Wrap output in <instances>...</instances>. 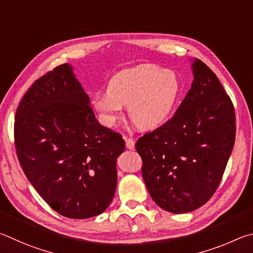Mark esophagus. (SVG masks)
Returning <instances> with one entry per match:
<instances>
[{
  "label": "esophagus",
  "instance_id": "34e87169",
  "mask_svg": "<svg viewBox=\"0 0 253 253\" xmlns=\"http://www.w3.org/2000/svg\"><path fill=\"white\" fill-rule=\"evenodd\" d=\"M126 139V148L129 149V150H133L134 149V140H132V139H130V138H124Z\"/></svg>",
  "mask_w": 253,
  "mask_h": 253
}]
</instances>
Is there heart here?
Masks as SVG:
<instances>
[{
    "instance_id": "heart-1",
    "label": "heart",
    "mask_w": 253,
    "mask_h": 253,
    "mask_svg": "<svg viewBox=\"0 0 253 253\" xmlns=\"http://www.w3.org/2000/svg\"><path fill=\"white\" fill-rule=\"evenodd\" d=\"M180 81L173 71L153 64L124 69L109 80L106 94L93 99V108L105 126H112L127 106L129 118L141 130H154L171 118L180 95Z\"/></svg>"
}]
</instances>
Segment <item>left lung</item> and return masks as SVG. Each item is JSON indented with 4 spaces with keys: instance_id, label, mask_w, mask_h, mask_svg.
<instances>
[{
    "instance_id": "1",
    "label": "left lung",
    "mask_w": 253,
    "mask_h": 253,
    "mask_svg": "<svg viewBox=\"0 0 253 253\" xmlns=\"http://www.w3.org/2000/svg\"><path fill=\"white\" fill-rule=\"evenodd\" d=\"M193 81L173 118L136 141L150 196L163 210L187 213L213 196L236 139L230 96L202 61L192 63Z\"/></svg>"
}]
</instances>
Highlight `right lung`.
<instances>
[{
    "label": "right lung",
    "mask_w": 253,
    "mask_h": 253,
    "mask_svg": "<svg viewBox=\"0 0 253 253\" xmlns=\"http://www.w3.org/2000/svg\"><path fill=\"white\" fill-rule=\"evenodd\" d=\"M14 139L26 178L57 213L87 219L110 206L126 143L97 121L70 64L56 66L25 93Z\"/></svg>",
    "instance_id": "obj_1"
}]
</instances>
